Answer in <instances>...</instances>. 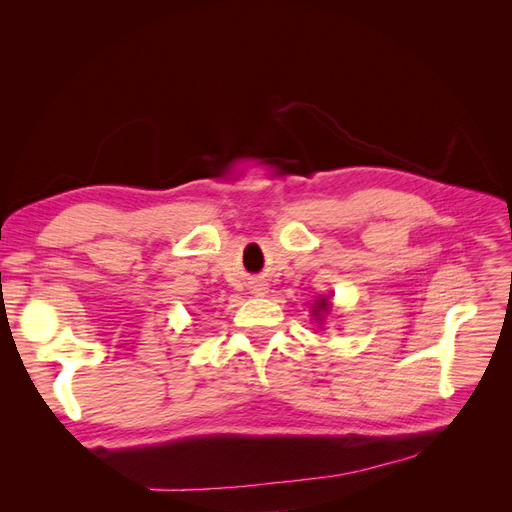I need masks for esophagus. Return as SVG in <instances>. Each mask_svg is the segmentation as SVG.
Returning a JSON list of instances; mask_svg holds the SVG:
<instances>
[{
  "label": "esophagus",
  "instance_id": "esophagus-1",
  "mask_svg": "<svg viewBox=\"0 0 512 512\" xmlns=\"http://www.w3.org/2000/svg\"><path fill=\"white\" fill-rule=\"evenodd\" d=\"M254 292H256V294H265V288L258 286V288H254Z\"/></svg>",
  "mask_w": 512,
  "mask_h": 512
}]
</instances>
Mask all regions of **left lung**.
<instances>
[{
    "mask_svg": "<svg viewBox=\"0 0 512 512\" xmlns=\"http://www.w3.org/2000/svg\"><path fill=\"white\" fill-rule=\"evenodd\" d=\"M329 307H331V303H329V299H318V303L314 305V309H312V312H314V316H316V320H320V314H327L329 312Z\"/></svg>",
    "mask_w": 512,
    "mask_h": 512,
    "instance_id": "1",
    "label": "left lung"
}]
</instances>
